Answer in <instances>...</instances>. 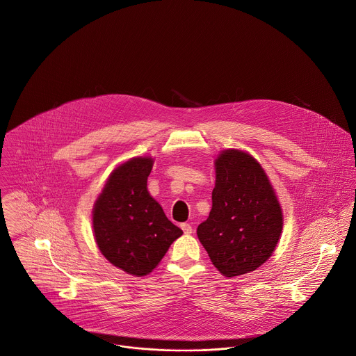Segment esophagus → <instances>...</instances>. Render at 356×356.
Wrapping results in <instances>:
<instances>
[{
  "mask_svg": "<svg viewBox=\"0 0 356 356\" xmlns=\"http://www.w3.org/2000/svg\"><path fill=\"white\" fill-rule=\"evenodd\" d=\"M181 229L184 230L185 234H191L193 232V229H192V226L189 223H181Z\"/></svg>",
  "mask_w": 356,
  "mask_h": 356,
  "instance_id": "obj_1",
  "label": "esophagus"
}]
</instances>
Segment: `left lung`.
<instances>
[{
    "label": "left lung",
    "instance_id": "obj_1",
    "mask_svg": "<svg viewBox=\"0 0 356 356\" xmlns=\"http://www.w3.org/2000/svg\"><path fill=\"white\" fill-rule=\"evenodd\" d=\"M216 181L209 216L197 237L212 264L225 275L254 271L274 252L282 232L275 192L250 153L223 151L215 160Z\"/></svg>",
    "mask_w": 356,
    "mask_h": 356
}]
</instances>
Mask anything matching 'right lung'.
<instances>
[{
    "label": "right lung",
    "mask_w": 356,
    "mask_h": 356,
    "mask_svg": "<svg viewBox=\"0 0 356 356\" xmlns=\"http://www.w3.org/2000/svg\"><path fill=\"white\" fill-rule=\"evenodd\" d=\"M152 157H133L109 175L93 208L99 250L113 266L143 277L152 271L182 230L167 219L147 189Z\"/></svg>",
    "instance_id": "add662e5"
}]
</instances>
